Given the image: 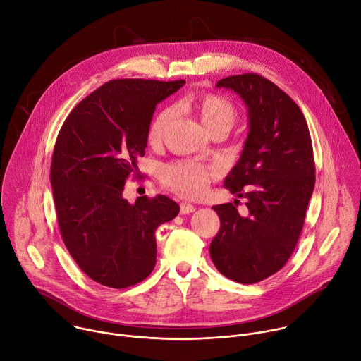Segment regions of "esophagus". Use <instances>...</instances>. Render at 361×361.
<instances>
[{
	"label": "esophagus",
	"mask_w": 361,
	"mask_h": 361,
	"mask_svg": "<svg viewBox=\"0 0 361 361\" xmlns=\"http://www.w3.org/2000/svg\"><path fill=\"white\" fill-rule=\"evenodd\" d=\"M192 212H195V207L192 204H190V202H187V201H183L181 204H180V213L181 214H190V213H192Z\"/></svg>",
	"instance_id": "obj_1"
}]
</instances>
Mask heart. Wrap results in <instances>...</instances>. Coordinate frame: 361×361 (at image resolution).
I'll return each mask as SVG.
<instances>
[{
  "mask_svg": "<svg viewBox=\"0 0 361 361\" xmlns=\"http://www.w3.org/2000/svg\"><path fill=\"white\" fill-rule=\"evenodd\" d=\"M192 107L197 110L202 124L210 133L217 130H230L235 121L237 111L233 102L220 94H202L192 99ZM173 111L161 110L152 118L148 128V140L159 142L163 140L166 130L171 121ZM219 170L213 166L201 164L198 161H174L161 167L160 178L166 188L187 197L197 198L207 190L210 181L216 178Z\"/></svg>",
  "mask_w": 361,
  "mask_h": 361,
  "instance_id": "b5f03b06",
  "label": "heart"
}]
</instances>
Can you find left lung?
<instances>
[{
    "instance_id": "left-lung-1",
    "label": "left lung",
    "mask_w": 361,
    "mask_h": 361,
    "mask_svg": "<svg viewBox=\"0 0 361 361\" xmlns=\"http://www.w3.org/2000/svg\"><path fill=\"white\" fill-rule=\"evenodd\" d=\"M217 87L237 92L248 109V135L224 187L247 198L214 205L220 230L210 244L217 270L241 284L259 283L288 262L316 183L313 144L295 102L274 82L254 74L231 75Z\"/></svg>"
}]
</instances>
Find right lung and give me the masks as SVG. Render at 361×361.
<instances>
[{
    "label": "right lung",
    "instance_id": "obj_1",
    "mask_svg": "<svg viewBox=\"0 0 361 361\" xmlns=\"http://www.w3.org/2000/svg\"><path fill=\"white\" fill-rule=\"evenodd\" d=\"M184 82L109 81L78 102L59 133L49 178L60 233L78 267L102 286L147 279L156 266V230L180 212L166 195L130 204L123 191L140 174L156 106Z\"/></svg>",
    "mask_w": 361,
    "mask_h": 361
}]
</instances>
